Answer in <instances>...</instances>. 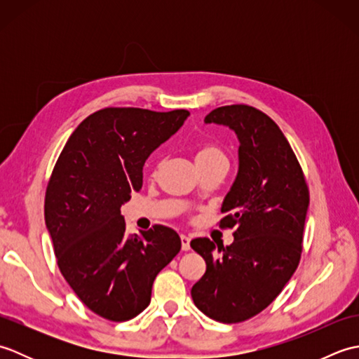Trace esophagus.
I'll return each mask as SVG.
<instances>
[{"label":"esophagus","mask_w":359,"mask_h":359,"mask_svg":"<svg viewBox=\"0 0 359 359\" xmlns=\"http://www.w3.org/2000/svg\"><path fill=\"white\" fill-rule=\"evenodd\" d=\"M189 241H191V239H189V238H188V236H185V234H182V236H180V242H182V250H184V251H188L189 248H191V247H189Z\"/></svg>","instance_id":"obj_1"}]
</instances>
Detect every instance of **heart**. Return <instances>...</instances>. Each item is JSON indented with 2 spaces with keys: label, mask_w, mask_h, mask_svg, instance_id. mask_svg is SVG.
<instances>
[{
  "label": "heart",
  "mask_w": 359,
  "mask_h": 359,
  "mask_svg": "<svg viewBox=\"0 0 359 359\" xmlns=\"http://www.w3.org/2000/svg\"><path fill=\"white\" fill-rule=\"evenodd\" d=\"M215 158H226L225 152L216 144H202L196 149V163L210 162V160Z\"/></svg>",
  "instance_id": "1"
}]
</instances>
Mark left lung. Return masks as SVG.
Returning a JSON list of instances; mask_svg holds the SVG:
<instances>
[{"label":"left lung","mask_w":359,"mask_h":359,"mask_svg":"<svg viewBox=\"0 0 359 359\" xmlns=\"http://www.w3.org/2000/svg\"><path fill=\"white\" fill-rule=\"evenodd\" d=\"M205 123L231 128L239 139V171L222 203L220 228H234L231 245L191 241L207 271L191 288L196 307L236 324L261 313L293 276L302 253L310 202L302 168L274 121L248 104L212 109Z\"/></svg>","instance_id":"1"}]
</instances>
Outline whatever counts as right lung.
Listing matches in <instances>:
<instances>
[{
    "instance_id": "obj_1",
    "label": "right lung",
    "mask_w": 359,
    "mask_h": 359,
    "mask_svg": "<svg viewBox=\"0 0 359 359\" xmlns=\"http://www.w3.org/2000/svg\"><path fill=\"white\" fill-rule=\"evenodd\" d=\"M188 116L187 109H100L77 126L53 166L44 220L58 269L80 301L109 321L142 313L158 271L180 251L170 226L128 236L120 207L142 188L151 152Z\"/></svg>"
}]
</instances>
